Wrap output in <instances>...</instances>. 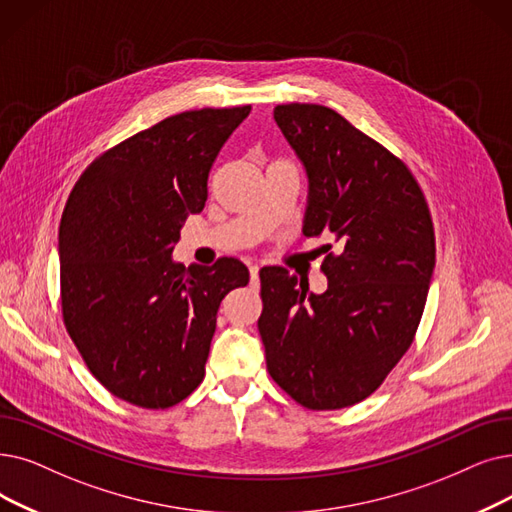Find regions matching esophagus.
Instances as JSON below:
<instances>
[{
    "label": "esophagus",
    "instance_id": "esophagus-1",
    "mask_svg": "<svg viewBox=\"0 0 512 512\" xmlns=\"http://www.w3.org/2000/svg\"><path fill=\"white\" fill-rule=\"evenodd\" d=\"M249 274H251V286L259 288V265H249Z\"/></svg>",
    "mask_w": 512,
    "mask_h": 512
}]
</instances>
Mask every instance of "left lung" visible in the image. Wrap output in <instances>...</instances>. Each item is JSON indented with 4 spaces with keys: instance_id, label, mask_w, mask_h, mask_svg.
<instances>
[{
    "instance_id": "obj_1",
    "label": "left lung",
    "mask_w": 512,
    "mask_h": 512,
    "mask_svg": "<svg viewBox=\"0 0 512 512\" xmlns=\"http://www.w3.org/2000/svg\"><path fill=\"white\" fill-rule=\"evenodd\" d=\"M274 119L307 171L303 234L330 232L339 253L322 261V295L284 268L259 272L265 362L303 408L339 410L379 389L414 341L433 219L406 163L332 108L278 104Z\"/></svg>"
}]
</instances>
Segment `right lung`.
<instances>
[{
    "label": "right lung",
    "mask_w": 512,
    "mask_h": 512,
    "mask_svg": "<svg viewBox=\"0 0 512 512\" xmlns=\"http://www.w3.org/2000/svg\"><path fill=\"white\" fill-rule=\"evenodd\" d=\"M249 113L167 117L102 152L66 201L62 320L85 366L127 404L171 408L201 385L219 303L249 284L234 257L188 270L171 259L188 213L205 207L221 146Z\"/></svg>",
    "instance_id": "obj_1"
}]
</instances>
